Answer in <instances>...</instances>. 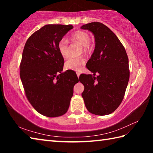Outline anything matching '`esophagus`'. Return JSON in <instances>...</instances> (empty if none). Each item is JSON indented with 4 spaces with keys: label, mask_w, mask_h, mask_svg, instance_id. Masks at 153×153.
Masks as SVG:
<instances>
[{
    "label": "esophagus",
    "mask_w": 153,
    "mask_h": 153,
    "mask_svg": "<svg viewBox=\"0 0 153 153\" xmlns=\"http://www.w3.org/2000/svg\"><path fill=\"white\" fill-rule=\"evenodd\" d=\"M76 74H77V77H79V76H80V74H79V73H78V72H77Z\"/></svg>",
    "instance_id": "1"
}]
</instances>
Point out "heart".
<instances>
[{
	"label": "heart",
	"mask_w": 153,
	"mask_h": 153,
	"mask_svg": "<svg viewBox=\"0 0 153 153\" xmlns=\"http://www.w3.org/2000/svg\"><path fill=\"white\" fill-rule=\"evenodd\" d=\"M72 42H77L82 46V50L84 53H88L92 49V45L90 42V36L88 33L84 31H77L72 33L70 37ZM58 51L63 58H67L69 55V48L68 42L63 38L59 40L57 45ZM86 63V59L84 56H74L69 58L65 63V69L66 70L79 71L84 67Z\"/></svg>",
	"instance_id": "obj_1"
}]
</instances>
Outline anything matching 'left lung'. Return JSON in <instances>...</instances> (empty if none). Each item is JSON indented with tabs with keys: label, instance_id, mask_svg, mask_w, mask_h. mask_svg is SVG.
<instances>
[{
	"label": "left lung",
	"instance_id": "8db88e82",
	"mask_svg": "<svg viewBox=\"0 0 153 153\" xmlns=\"http://www.w3.org/2000/svg\"><path fill=\"white\" fill-rule=\"evenodd\" d=\"M81 28L92 32L95 38V49L86 63L94 76H79L84 86L82 96L89 112L107 115L117 109L125 95L129 79L128 55L117 36L105 25L92 22Z\"/></svg>",
	"mask_w": 153,
	"mask_h": 153
}]
</instances>
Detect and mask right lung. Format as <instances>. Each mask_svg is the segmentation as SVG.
I'll list each match as a JSON object with an SVG mask.
<instances>
[{
    "label": "right lung",
    "instance_id": "add662e5",
    "mask_svg": "<svg viewBox=\"0 0 153 153\" xmlns=\"http://www.w3.org/2000/svg\"><path fill=\"white\" fill-rule=\"evenodd\" d=\"M71 25H46L25 43L20 63V77L25 95L41 115L59 117L68 110L74 85V71L63 72L64 59L58 51L59 40L73 29Z\"/></svg>",
    "mask_w": 153,
    "mask_h": 153
}]
</instances>
